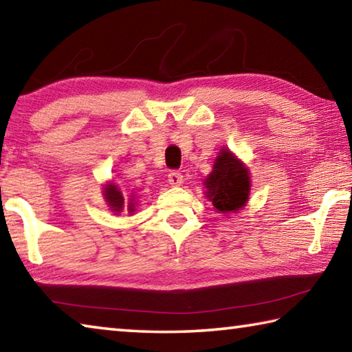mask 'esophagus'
<instances>
[{"mask_svg":"<svg viewBox=\"0 0 352 352\" xmlns=\"http://www.w3.org/2000/svg\"><path fill=\"white\" fill-rule=\"evenodd\" d=\"M168 178H169V184H172V186H180V184L183 183V175L177 170H172L168 175Z\"/></svg>","mask_w":352,"mask_h":352,"instance_id":"1","label":"esophagus"}]
</instances>
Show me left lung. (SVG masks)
<instances>
[{"label":"left lung","instance_id":"1","mask_svg":"<svg viewBox=\"0 0 352 352\" xmlns=\"http://www.w3.org/2000/svg\"><path fill=\"white\" fill-rule=\"evenodd\" d=\"M206 197L219 212H234L247 204L250 194V177L239 160L223 148L214 162L210 177L205 180Z\"/></svg>","mask_w":352,"mask_h":352}]
</instances>
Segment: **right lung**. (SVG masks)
Instances as JSON below:
<instances>
[{
	"label": "right lung",
	"mask_w": 352,
	"mask_h": 352,
	"mask_svg": "<svg viewBox=\"0 0 352 352\" xmlns=\"http://www.w3.org/2000/svg\"><path fill=\"white\" fill-rule=\"evenodd\" d=\"M104 195H105V200L109 201V205L111 206L113 211L121 212L124 210V204H126V201H124L122 194L119 192V189L115 186V184H107ZM127 210H129V212H133V199H130Z\"/></svg>",
	"instance_id": "obj_1"
}]
</instances>
